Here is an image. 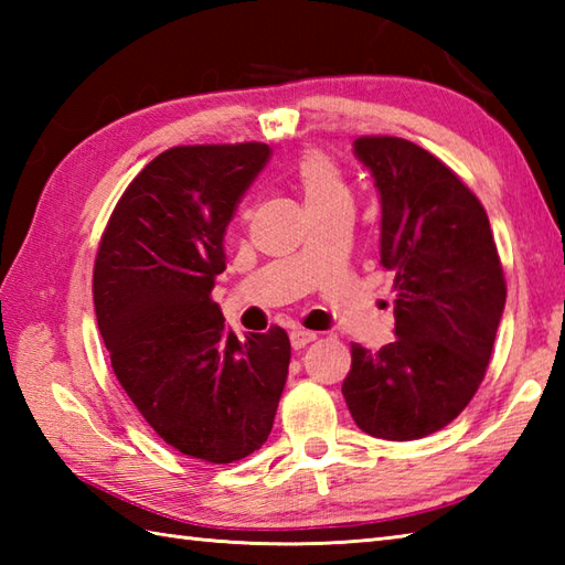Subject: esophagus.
<instances>
[{
    "instance_id": "1",
    "label": "esophagus",
    "mask_w": 565,
    "mask_h": 565,
    "mask_svg": "<svg viewBox=\"0 0 565 565\" xmlns=\"http://www.w3.org/2000/svg\"><path fill=\"white\" fill-rule=\"evenodd\" d=\"M318 340V334L316 332H310V330H294L291 332V344H294V350H301V347H306V344H310V342H316Z\"/></svg>"
}]
</instances>
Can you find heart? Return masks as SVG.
<instances>
[{"label": "heart", "instance_id": "obj_1", "mask_svg": "<svg viewBox=\"0 0 565 565\" xmlns=\"http://www.w3.org/2000/svg\"><path fill=\"white\" fill-rule=\"evenodd\" d=\"M296 182L301 186L308 209L330 206V203H350V189L328 154L310 150L296 167Z\"/></svg>", "mask_w": 565, "mask_h": 565}]
</instances>
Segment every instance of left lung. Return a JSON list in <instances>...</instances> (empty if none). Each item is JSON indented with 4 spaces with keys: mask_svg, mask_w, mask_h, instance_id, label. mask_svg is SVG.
<instances>
[{
    "mask_svg": "<svg viewBox=\"0 0 565 565\" xmlns=\"http://www.w3.org/2000/svg\"><path fill=\"white\" fill-rule=\"evenodd\" d=\"M354 154L381 196L395 340L352 344L342 395L366 435L411 441L447 427L481 386L505 276L481 201L435 154L393 136L356 138Z\"/></svg>",
    "mask_w": 565,
    "mask_h": 565,
    "instance_id": "left-lung-1",
    "label": "left lung"
}]
</instances>
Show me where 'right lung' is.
Returning <instances> with one entry per match:
<instances>
[{
  "label": "right lung",
  "mask_w": 565,
  "mask_h": 565,
  "mask_svg": "<svg viewBox=\"0 0 565 565\" xmlns=\"http://www.w3.org/2000/svg\"><path fill=\"white\" fill-rule=\"evenodd\" d=\"M267 160L264 142L160 152L118 199L94 262L118 383L170 447L209 463L267 441L289 374V334L237 340L211 301L225 227Z\"/></svg>",
  "instance_id": "obj_1"
}]
</instances>
